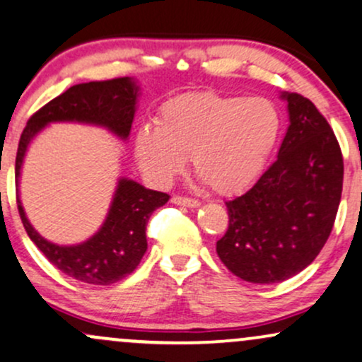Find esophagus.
Listing matches in <instances>:
<instances>
[{
  "instance_id": "obj_1",
  "label": "esophagus",
  "mask_w": 362,
  "mask_h": 362,
  "mask_svg": "<svg viewBox=\"0 0 362 362\" xmlns=\"http://www.w3.org/2000/svg\"><path fill=\"white\" fill-rule=\"evenodd\" d=\"M172 204H175V206H185V207H199L200 206V202L197 199L182 197V195H173Z\"/></svg>"
}]
</instances>
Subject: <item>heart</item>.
I'll return each mask as SVG.
<instances>
[{"mask_svg":"<svg viewBox=\"0 0 362 362\" xmlns=\"http://www.w3.org/2000/svg\"><path fill=\"white\" fill-rule=\"evenodd\" d=\"M280 133V112L267 98L187 93L162 104L156 126L138 129L134 156L158 184L172 182L192 156L195 173L230 195L259 175Z\"/></svg>","mask_w":362,"mask_h":362,"instance_id":"1","label":"heart"}]
</instances>
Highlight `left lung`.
I'll list each match as a JSON object with an SVG mask.
<instances>
[{
    "label": "left lung",
    "mask_w": 362,
    "mask_h": 362,
    "mask_svg": "<svg viewBox=\"0 0 362 362\" xmlns=\"http://www.w3.org/2000/svg\"><path fill=\"white\" fill-rule=\"evenodd\" d=\"M290 124L278 158L247 192L228 200L229 228L216 251L245 281L278 283L317 258L342 194L337 138L310 99L283 93Z\"/></svg>",
    "instance_id": "1"
}]
</instances>
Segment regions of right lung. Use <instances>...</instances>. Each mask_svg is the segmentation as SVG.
<instances>
[{"mask_svg": "<svg viewBox=\"0 0 362 362\" xmlns=\"http://www.w3.org/2000/svg\"><path fill=\"white\" fill-rule=\"evenodd\" d=\"M139 87L132 77L84 82L69 87L30 117L16 151V204L21 223L35 246L65 275L89 285H111L133 273L146 251V224L155 209L170 195L119 178L110 212L101 229L81 245L59 246L42 238L30 224L20 202L18 182L30 141L50 123L74 121L103 126L117 138L128 139L136 111Z\"/></svg>", "mask_w": 362, "mask_h": 362, "instance_id": "add662e5", "label": "right lung"}]
</instances>
